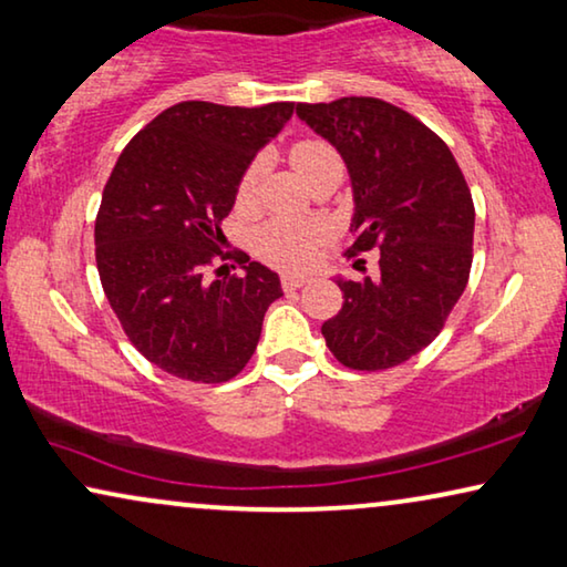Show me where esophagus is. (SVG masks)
I'll list each match as a JSON object with an SVG mask.
<instances>
[{"mask_svg": "<svg viewBox=\"0 0 567 567\" xmlns=\"http://www.w3.org/2000/svg\"><path fill=\"white\" fill-rule=\"evenodd\" d=\"M306 282H310V277H306V275H282V287L285 290H298V287H302Z\"/></svg>", "mask_w": 567, "mask_h": 567, "instance_id": "1", "label": "esophagus"}]
</instances>
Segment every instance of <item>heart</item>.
<instances>
[{
  "label": "heart",
  "instance_id": "1",
  "mask_svg": "<svg viewBox=\"0 0 567 567\" xmlns=\"http://www.w3.org/2000/svg\"><path fill=\"white\" fill-rule=\"evenodd\" d=\"M290 164L310 187L323 179H341L344 177V158L339 148L326 138H300L290 146ZM261 177V162L254 158L244 166L241 177L236 182V205L249 207L257 197ZM326 238V230L318 223L308 220H290V218H272L254 230V251L261 259L275 267L298 269L313 261L316 249Z\"/></svg>",
  "mask_w": 567,
  "mask_h": 567
}]
</instances>
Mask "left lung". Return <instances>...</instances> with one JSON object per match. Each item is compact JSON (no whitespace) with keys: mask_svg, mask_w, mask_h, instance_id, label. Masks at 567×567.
Instances as JSON below:
<instances>
[{"mask_svg":"<svg viewBox=\"0 0 567 567\" xmlns=\"http://www.w3.org/2000/svg\"><path fill=\"white\" fill-rule=\"evenodd\" d=\"M298 115L339 148L352 174L347 257L372 249L380 257L374 277L337 280L344 306L321 326L326 347L349 370H390L440 337L465 290L473 195L440 135L385 100L300 102Z\"/></svg>","mask_w":567,"mask_h":567,"instance_id":"obj_1","label":"left lung"}]
</instances>
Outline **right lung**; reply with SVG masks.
I'll return each mask as SVG.
<instances>
[{
    "label": "right lung",
    "mask_w": 567,
    "mask_h": 567,
    "mask_svg": "<svg viewBox=\"0 0 567 567\" xmlns=\"http://www.w3.org/2000/svg\"><path fill=\"white\" fill-rule=\"evenodd\" d=\"M292 110L295 102H177L117 156L94 220L100 282L131 344L174 378L205 385L236 378L267 308L282 298L272 269L220 251V220L244 166ZM215 258H234L247 275L210 284L204 272Z\"/></svg>",
    "instance_id": "1"
}]
</instances>
